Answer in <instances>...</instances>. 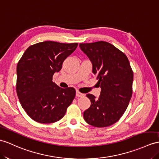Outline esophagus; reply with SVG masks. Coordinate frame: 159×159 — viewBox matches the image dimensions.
Segmentation results:
<instances>
[{"label":"esophagus","mask_w":159,"mask_h":159,"mask_svg":"<svg viewBox=\"0 0 159 159\" xmlns=\"http://www.w3.org/2000/svg\"><path fill=\"white\" fill-rule=\"evenodd\" d=\"M76 96H77V97H84V96H85V94L80 93L79 91H76Z\"/></svg>","instance_id":"esophagus-1"}]
</instances>
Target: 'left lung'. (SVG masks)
Listing matches in <instances>:
<instances>
[{
	"label": "left lung",
	"instance_id": "1",
	"mask_svg": "<svg viewBox=\"0 0 159 159\" xmlns=\"http://www.w3.org/2000/svg\"><path fill=\"white\" fill-rule=\"evenodd\" d=\"M92 64V73L98 80L101 92L98 98L87 97L91 105L84 112L89 125L104 127L114 124L121 117L132 95L134 73L124 53L107 42L80 44Z\"/></svg>",
	"mask_w": 159,
	"mask_h": 159
}]
</instances>
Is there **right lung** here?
<instances>
[{
  "instance_id": "1",
  "label": "right lung",
  "mask_w": 159,
  "mask_h": 159,
  "mask_svg": "<svg viewBox=\"0 0 159 159\" xmlns=\"http://www.w3.org/2000/svg\"><path fill=\"white\" fill-rule=\"evenodd\" d=\"M77 43L45 41L30 46L17 66V96L23 109L35 121L52 123L64 117L75 96L73 88H62L52 82Z\"/></svg>"
}]
</instances>
